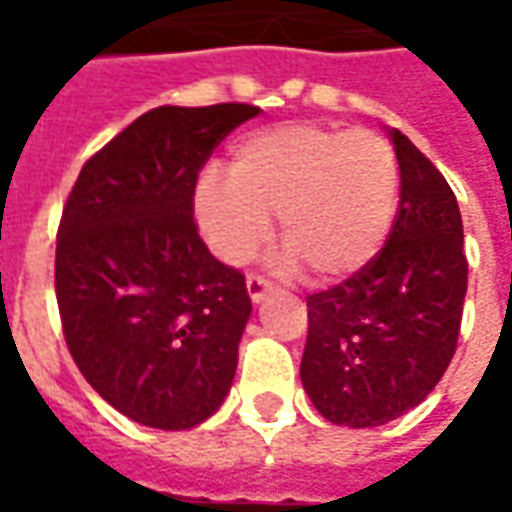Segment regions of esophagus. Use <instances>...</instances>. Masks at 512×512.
<instances>
[{"label": "esophagus", "mask_w": 512, "mask_h": 512, "mask_svg": "<svg viewBox=\"0 0 512 512\" xmlns=\"http://www.w3.org/2000/svg\"><path fill=\"white\" fill-rule=\"evenodd\" d=\"M246 290H249V299L257 304V301H263V296L271 290V282H268L266 277H260V274H249V277H246Z\"/></svg>", "instance_id": "1"}]
</instances>
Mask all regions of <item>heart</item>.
Returning <instances> with one entry per match:
<instances>
[{
	"label": "heart",
	"mask_w": 512,
	"mask_h": 512,
	"mask_svg": "<svg viewBox=\"0 0 512 512\" xmlns=\"http://www.w3.org/2000/svg\"><path fill=\"white\" fill-rule=\"evenodd\" d=\"M227 172L202 175L197 216L213 252L230 263L266 244L268 213H279L290 263H304L318 282H340L381 252L395 219L397 156L367 128H260L233 147Z\"/></svg>",
	"instance_id": "b5f03b06"
}]
</instances>
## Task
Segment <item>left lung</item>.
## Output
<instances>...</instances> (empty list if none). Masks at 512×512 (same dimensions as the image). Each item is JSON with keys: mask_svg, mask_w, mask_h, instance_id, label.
<instances>
[{"mask_svg": "<svg viewBox=\"0 0 512 512\" xmlns=\"http://www.w3.org/2000/svg\"><path fill=\"white\" fill-rule=\"evenodd\" d=\"M400 164L395 222L359 274L307 296L301 384L334 425L376 428L419 406L450 367L469 263L450 183L392 131Z\"/></svg>", "mask_w": 512, "mask_h": 512, "instance_id": "1", "label": "left lung"}]
</instances>
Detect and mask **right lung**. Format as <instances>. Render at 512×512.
I'll return each mask as SVG.
<instances>
[{"label": "right lung", "instance_id": "add662e5", "mask_svg": "<svg viewBox=\"0 0 512 512\" xmlns=\"http://www.w3.org/2000/svg\"><path fill=\"white\" fill-rule=\"evenodd\" d=\"M252 104L158 106L106 142L62 208L54 290L87 384L147 428L186 430L222 406L252 312L244 274L197 233L205 161Z\"/></svg>", "mask_w": 512, "mask_h": 512}]
</instances>
